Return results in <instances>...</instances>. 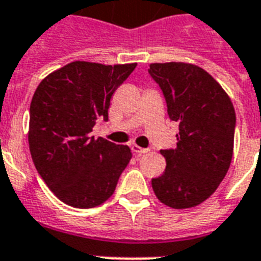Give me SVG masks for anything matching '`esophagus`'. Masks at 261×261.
<instances>
[{"mask_svg":"<svg viewBox=\"0 0 261 261\" xmlns=\"http://www.w3.org/2000/svg\"><path fill=\"white\" fill-rule=\"evenodd\" d=\"M131 150L134 151L137 155H142V154H145V153H147V151H149V149H145V147H139L138 145H133V146H131Z\"/></svg>","mask_w":261,"mask_h":261,"instance_id":"1","label":"esophagus"}]
</instances>
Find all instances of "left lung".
<instances>
[{"mask_svg":"<svg viewBox=\"0 0 261 261\" xmlns=\"http://www.w3.org/2000/svg\"><path fill=\"white\" fill-rule=\"evenodd\" d=\"M149 74L167 101L169 119L178 123L177 146L160 150L167 168L151 187L160 202L190 208L214 194L233 155L236 112L222 87L191 63H151Z\"/></svg>","mask_w":261,"mask_h":261,"instance_id":"left-lung-1","label":"left lung"}]
</instances>
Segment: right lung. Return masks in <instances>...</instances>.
Masks as SVG:
<instances>
[{
    "instance_id": "right-lung-1",
    "label": "right lung",
    "mask_w": 261,
    "mask_h": 261,
    "mask_svg": "<svg viewBox=\"0 0 261 261\" xmlns=\"http://www.w3.org/2000/svg\"><path fill=\"white\" fill-rule=\"evenodd\" d=\"M137 63L106 66L75 61L39 84L30 107L28 142L36 171L59 200L77 208L114 194L131 160L130 147L90 135L108 120L111 97Z\"/></svg>"
}]
</instances>
